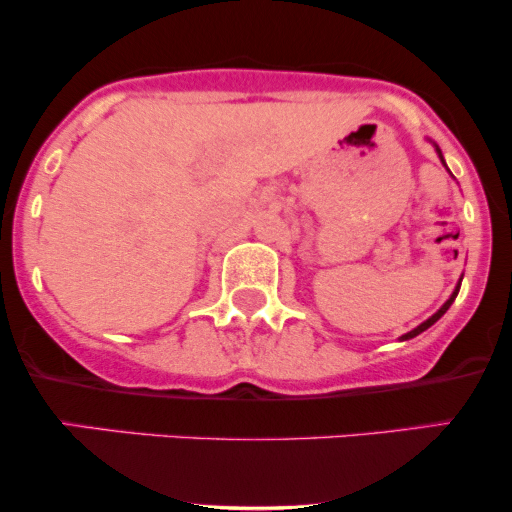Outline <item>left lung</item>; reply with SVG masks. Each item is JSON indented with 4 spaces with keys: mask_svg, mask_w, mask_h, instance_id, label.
Here are the masks:
<instances>
[{
    "mask_svg": "<svg viewBox=\"0 0 512 512\" xmlns=\"http://www.w3.org/2000/svg\"><path fill=\"white\" fill-rule=\"evenodd\" d=\"M438 154H440V151H438ZM440 158H443V154H440ZM457 291H460V289H455V293H452V296H450V301H448V303H445V305H443V308H440L436 315H433V317H428V320L424 322V325H419V327H416V330H411V332H407V334H404V337H402V339H411V337H416V334H421V332H424V330H428V327H431V325H433V322H438V320H440V317H443V315H445V310H448V308H450V305H452V301H455Z\"/></svg>",
    "mask_w": 512,
    "mask_h": 512,
    "instance_id": "1",
    "label": "left lung"
}]
</instances>
